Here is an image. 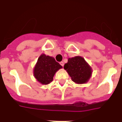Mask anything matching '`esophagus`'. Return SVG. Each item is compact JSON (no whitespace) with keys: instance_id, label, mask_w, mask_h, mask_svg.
<instances>
[{"instance_id":"34e87169","label":"esophagus","mask_w":122,"mask_h":122,"mask_svg":"<svg viewBox=\"0 0 122 122\" xmlns=\"http://www.w3.org/2000/svg\"><path fill=\"white\" fill-rule=\"evenodd\" d=\"M60 64L61 65V66H62V67H63V66H64V62H62V61H61V62H60Z\"/></svg>"}]
</instances>
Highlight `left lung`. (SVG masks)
I'll return each mask as SVG.
<instances>
[{
  "mask_svg": "<svg viewBox=\"0 0 122 122\" xmlns=\"http://www.w3.org/2000/svg\"><path fill=\"white\" fill-rule=\"evenodd\" d=\"M64 68L68 72L72 80L76 83H85L91 77L92 69L81 56L68 58V62L65 64Z\"/></svg>",
  "mask_w": 122,
  "mask_h": 122,
  "instance_id": "obj_1",
  "label": "left lung"
}]
</instances>
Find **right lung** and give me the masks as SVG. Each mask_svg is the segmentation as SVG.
<instances>
[{
	"instance_id": "1",
	"label": "right lung",
	"mask_w": 122,
	"mask_h": 122,
	"mask_svg": "<svg viewBox=\"0 0 122 122\" xmlns=\"http://www.w3.org/2000/svg\"><path fill=\"white\" fill-rule=\"evenodd\" d=\"M62 66L53 57L42 54L39 58L34 69L35 78L43 85H48L53 80V77Z\"/></svg>"
}]
</instances>
